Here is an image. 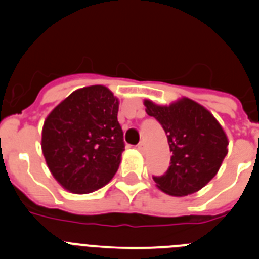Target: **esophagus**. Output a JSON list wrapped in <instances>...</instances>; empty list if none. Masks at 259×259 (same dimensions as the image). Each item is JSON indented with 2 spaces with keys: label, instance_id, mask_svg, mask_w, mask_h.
<instances>
[{
  "label": "esophagus",
  "instance_id": "obj_1",
  "mask_svg": "<svg viewBox=\"0 0 259 259\" xmlns=\"http://www.w3.org/2000/svg\"><path fill=\"white\" fill-rule=\"evenodd\" d=\"M137 149L140 150V152H144V150H145V143H144V141H140L139 145H137Z\"/></svg>",
  "mask_w": 259,
  "mask_h": 259
}]
</instances>
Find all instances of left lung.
I'll use <instances>...</instances> for the list:
<instances>
[{
	"label": "left lung",
	"mask_w": 259,
	"mask_h": 259,
	"mask_svg": "<svg viewBox=\"0 0 259 259\" xmlns=\"http://www.w3.org/2000/svg\"><path fill=\"white\" fill-rule=\"evenodd\" d=\"M148 115L161 123L171 155L164 175L153 178L164 193L183 197L203 188L218 174L228 153V137L206 107L188 97L170 105L144 100Z\"/></svg>",
	"instance_id": "left-lung-1"
}]
</instances>
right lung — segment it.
I'll use <instances>...</instances> for the list:
<instances>
[{
  "mask_svg": "<svg viewBox=\"0 0 259 259\" xmlns=\"http://www.w3.org/2000/svg\"><path fill=\"white\" fill-rule=\"evenodd\" d=\"M118 109L109 88L91 85L76 89L47 116L41 149L66 191L92 193L113 179L124 150Z\"/></svg>",
  "mask_w": 259,
  "mask_h": 259,
  "instance_id": "obj_1",
  "label": "right lung"
}]
</instances>
